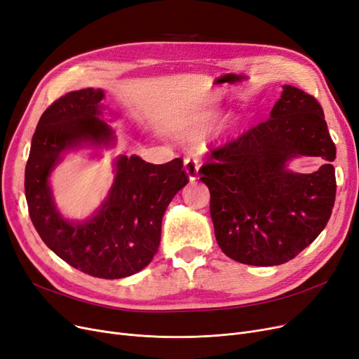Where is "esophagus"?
<instances>
[{"label": "esophagus", "instance_id": "esophagus-1", "mask_svg": "<svg viewBox=\"0 0 359 359\" xmlns=\"http://www.w3.org/2000/svg\"><path fill=\"white\" fill-rule=\"evenodd\" d=\"M198 168H199L198 160H195L192 157H188V158L184 160V170H186V173H188L191 180H196L198 179Z\"/></svg>", "mask_w": 359, "mask_h": 359}]
</instances>
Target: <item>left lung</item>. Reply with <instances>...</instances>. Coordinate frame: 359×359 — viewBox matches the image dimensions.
<instances>
[{
  "instance_id": "8db88e82",
  "label": "left lung",
  "mask_w": 359,
  "mask_h": 359,
  "mask_svg": "<svg viewBox=\"0 0 359 359\" xmlns=\"http://www.w3.org/2000/svg\"><path fill=\"white\" fill-rule=\"evenodd\" d=\"M299 154L327 163L314 174L285 170ZM336 147L320 102L290 85L264 120L211 149L198 173L211 195L210 212L222 251L248 266H278L316 241L332 215Z\"/></svg>"
}]
</instances>
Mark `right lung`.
<instances>
[{
	"label": "right lung",
	"instance_id": "1",
	"mask_svg": "<svg viewBox=\"0 0 359 359\" xmlns=\"http://www.w3.org/2000/svg\"><path fill=\"white\" fill-rule=\"evenodd\" d=\"M101 89H81L54 101L41 116L25 170L30 220L53 252L76 270L121 278L145 269L157 254L161 222L173 196L189 182L183 160L165 164L120 157L116 180L97 215L81 224L61 218L48 176L60 154L81 142L107 144L111 129L98 118Z\"/></svg>",
	"mask_w": 359,
	"mask_h": 359
}]
</instances>
